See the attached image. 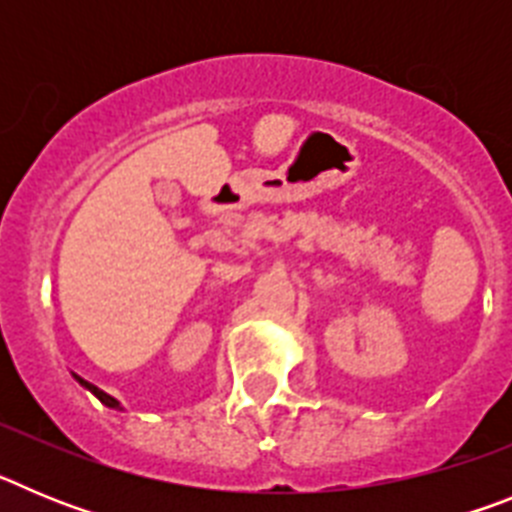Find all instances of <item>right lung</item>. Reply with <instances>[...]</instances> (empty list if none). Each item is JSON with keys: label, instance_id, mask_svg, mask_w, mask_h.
<instances>
[{"label": "right lung", "instance_id": "add662e5", "mask_svg": "<svg viewBox=\"0 0 512 512\" xmlns=\"http://www.w3.org/2000/svg\"><path fill=\"white\" fill-rule=\"evenodd\" d=\"M74 379H76V382L81 384V387H84V390H89V392H92V395L97 397V400L102 402V405H107V408H112V410H122V405H120V402L115 400V397H112V395H107V392H104V390H99V387H94L92 382H87V379H81L79 374H74Z\"/></svg>", "mask_w": 512, "mask_h": 512}]
</instances>
